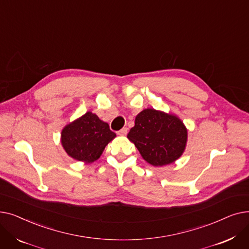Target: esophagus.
<instances>
[{
    "mask_svg": "<svg viewBox=\"0 0 249 249\" xmlns=\"http://www.w3.org/2000/svg\"><path fill=\"white\" fill-rule=\"evenodd\" d=\"M127 132H128V129L126 127H123L121 130H119V131L117 132V134L118 135H121V136H124V135L127 134Z\"/></svg>",
    "mask_w": 249,
    "mask_h": 249,
    "instance_id": "esophagus-1",
    "label": "esophagus"
}]
</instances>
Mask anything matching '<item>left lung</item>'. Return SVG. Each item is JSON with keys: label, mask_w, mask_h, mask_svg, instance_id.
<instances>
[{"label": "left lung", "mask_w": 249, "mask_h": 249, "mask_svg": "<svg viewBox=\"0 0 249 249\" xmlns=\"http://www.w3.org/2000/svg\"><path fill=\"white\" fill-rule=\"evenodd\" d=\"M128 139L143 160L154 166L175 162L184 153L188 130L179 118L154 109L141 111L130 129Z\"/></svg>", "instance_id": "left-lung-1"}]
</instances>
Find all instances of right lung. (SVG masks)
<instances>
[{
  "mask_svg": "<svg viewBox=\"0 0 249 249\" xmlns=\"http://www.w3.org/2000/svg\"><path fill=\"white\" fill-rule=\"evenodd\" d=\"M115 137L108 123L100 120L96 114L87 112L62 129L61 144L73 160L90 163L100 158Z\"/></svg>",
  "mask_w": 249,
  "mask_h": 249,
  "instance_id": "add662e5",
  "label": "right lung"
}]
</instances>
